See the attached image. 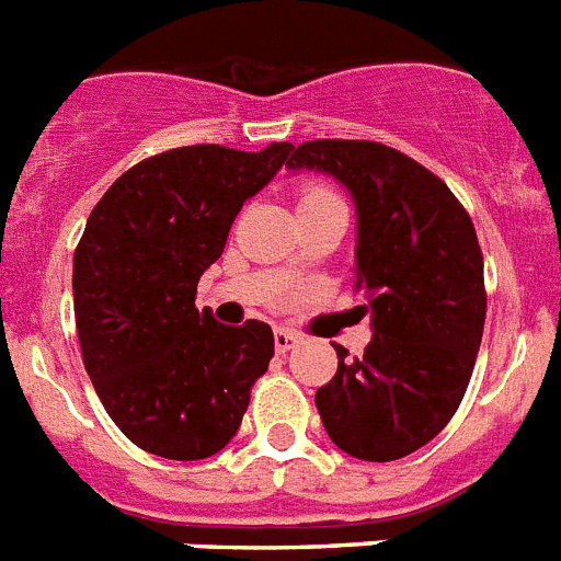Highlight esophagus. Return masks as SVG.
I'll list each match as a JSON object with an SVG mask.
<instances>
[{
	"label": "esophagus",
	"mask_w": 561,
	"mask_h": 561,
	"mask_svg": "<svg viewBox=\"0 0 561 561\" xmlns=\"http://www.w3.org/2000/svg\"><path fill=\"white\" fill-rule=\"evenodd\" d=\"M300 344V335L291 330H275V350L277 353H289Z\"/></svg>",
	"instance_id": "obj_1"
}]
</instances>
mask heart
Masks as SVG:
<instances>
[{
  "mask_svg": "<svg viewBox=\"0 0 561 561\" xmlns=\"http://www.w3.org/2000/svg\"><path fill=\"white\" fill-rule=\"evenodd\" d=\"M332 201H341L330 186H321V183H309V186L300 188L298 194V208L304 206H314V203H332Z\"/></svg>",
  "mask_w": 561,
  "mask_h": 561,
  "instance_id": "1",
  "label": "heart"
}]
</instances>
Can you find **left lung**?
I'll return each instance as SVG.
<instances>
[{"label": "left lung", "instance_id": "8db88e82", "mask_svg": "<svg viewBox=\"0 0 561 561\" xmlns=\"http://www.w3.org/2000/svg\"><path fill=\"white\" fill-rule=\"evenodd\" d=\"M289 169H318L358 206V275L373 314L360 358L335 346L337 373L314 392L323 427L344 453L396 461L456 415L479 355L488 291L467 208L413 157L373 140H309Z\"/></svg>", "mask_w": 561, "mask_h": 561}]
</instances>
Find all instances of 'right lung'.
Returning <instances> with one entry per match:
<instances>
[{
	"label": "right lung",
	"instance_id": "add662e5",
	"mask_svg": "<svg viewBox=\"0 0 561 561\" xmlns=\"http://www.w3.org/2000/svg\"><path fill=\"white\" fill-rule=\"evenodd\" d=\"M289 151L171 148L131 165L88 217L73 252L82 364L111 421L146 453L197 461L224 450L270 367V323H217L194 295L231 220Z\"/></svg>",
	"mask_w": 561,
	"mask_h": 561
}]
</instances>
